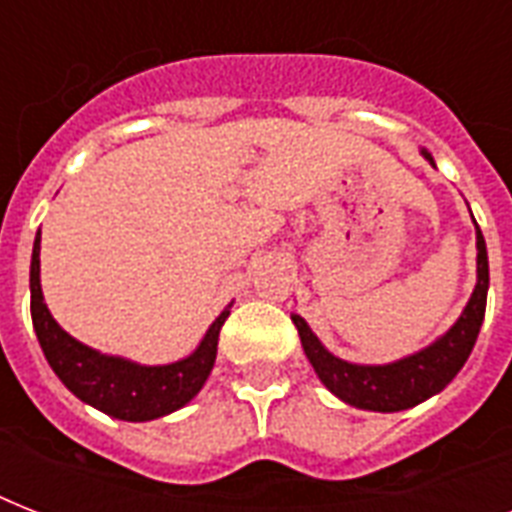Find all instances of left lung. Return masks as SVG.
Returning <instances> with one entry per match:
<instances>
[{
    "label": "left lung",
    "mask_w": 512,
    "mask_h": 512,
    "mask_svg": "<svg viewBox=\"0 0 512 512\" xmlns=\"http://www.w3.org/2000/svg\"><path fill=\"white\" fill-rule=\"evenodd\" d=\"M425 159L433 164V156L422 151ZM478 236V284L473 289L468 308L462 311L460 321L436 340L430 348L420 350L409 358H401L396 364L385 366H361L348 364L342 358L332 356L311 332L300 316H292L303 350L313 364L321 382L327 385L337 398L358 409H372V412H401L409 406L430 398L438 390H444L457 377L470 350L476 345L481 324L486 313V292H489V257H486L484 233Z\"/></svg>",
    "instance_id": "obj_1"
}]
</instances>
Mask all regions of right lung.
Listing matches in <instances>:
<instances>
[{
    "instance_id": "add662e5",
    "label": "right lung",
    "mask_w": 512,
    "mask_h": 512,
    "mask_svg": "<svg viewBox=\"0 0 512 512\" xmlns=\"http://www.w3.org/2000/svg\"><path fill=\"white\" fill-rule=\"evenodd\" d=\"M228 313L231 311L220 313L199 348L175 364L138 366L124 358L103 356L63 332L47 311L39 287V233H36L34 255H31V319L44 358L76 398H82L84 404L95 406L116 420H156L188 404L215 366L217 337Z\"/></svg>"
}]
</instances>
